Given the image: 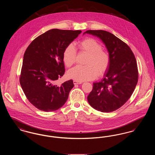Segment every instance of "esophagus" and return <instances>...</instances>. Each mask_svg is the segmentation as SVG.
<instances>
[{
    "mask_svg": "<svg viewBox=\"0 0 155 155\" xmlns=\"http://www.w3.org/2000/svg\"><path fill=\"white\" fill-rule=\"evenodd\" d=\"M73 82H74V85H77V84H81L82 83V82H81V81H75V80L73 81Z\"/></svg>",
    "mask_w": 155,
    "mask_h": 155,
    "instance_id": "obj_1",
    "label": "esophagus"
}]
</instances>
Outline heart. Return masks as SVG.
I'll return each instance as SVG.
<instances>
[{
    "label": "heart",
    "instance_id": "obj_1",
    "mask_svg": "<svg viewBox=\"0 0 155 155\" xmlns=\"http://www.w3.org/2000/svg\"><path fill=\"white\" fill-rule=\"evenodd\" d=\"M81 52L88 54L87 66H77L67 72V76L77 81H87L95 78L97 73L103 74L107 69L110 58L108 53L102 49V45L96 39L87 38L78 43ZM76 52L74 46L68 45L63 52V61L67 67L72 66L75 61Z\"/></svg>",
    "mask_w": 155,
    "mask_h": 155
}]
</instances>
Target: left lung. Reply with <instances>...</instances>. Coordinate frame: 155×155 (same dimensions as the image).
<instances>
[{"label": "left lung", "instance_id": "8db88e82", "mask_svg": "<svg viewBox=\"0 0 155 155\" xmlns=\"http://www.w3.org/2000/svg\"><path fill=\"white\" fill-rule=\"evenodd\" d=\"M99 38L110 58L109 65L99 82L93 83L87 99L96 110L108 113L117 110L130 99L138 82L137 61L130 47L117 37L103 30H88Z\"/></svg>", "mask_w": 155, "mask_h": 155}]
</instances>
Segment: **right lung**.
Segmentation results:
<instances>
[{"instance_id": "obj_1", "label": "right lung", "mask_w": 155, "mask_h": 155, "mask_svg": "<svg viewBox=\"0 0 155 155\" xmlns=\"http://www.w3.org/2000/svg\"><path fill=\"white\" fill-rule=\"evenodd\" d=\"M81 30L52 29L35 38L24 54L20 82L30 101L39 110L53 111L61 107L74 87L72 80L61 85L57 80L65 72L63 52Z\"/></svg>"}]
</instances>
